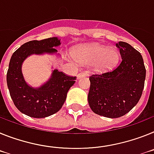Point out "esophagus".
<instances>
[{
	"instance_id": "34e87169",
	"label": "esophagus",
	"mask_w": 154,
	"mask_h": 154,
	"mask_svg": "<svg viewBox=\"0 0 154 154\" xmlns=\"http://www.w3.org/2000/svg\"><path fill=\"white\" fill-rule=\"evenodd\" d=\"M87 76L86 73L85 72H81V73H79L77 74V79H81L82 77H85Z\"/></svg>"
}]
</instances>
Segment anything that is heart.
<instances>
[{
  "label": "heart",
  "instance_id": "obj_1",
  "mask_svg": "<svg viewBox=\"0 0 154 154\" xmlns=\"http://www.w3.org/2000/svg\"><path fill=\"white\" fill-rule=\"evenodd\" d=\"M72 57L83 64L91 63L94 71L101 73L111 69L119 60V53L113 48L100 45H88L74 49Z\"/></svg>",
  "mask_w": 154,
  "mask_h": 154
}]
</instances>
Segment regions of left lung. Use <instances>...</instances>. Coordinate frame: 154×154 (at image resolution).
Listing matches in <instances>:
<instances>
[{
  "label": "left lung",
  "instance_id": "8db88e82",
  "mask_svg": "<svg viewBox=\"0 0 154 154\" xmlns=\"http://www.w3.org/2000/svg\"><path fill=\"white\" fill-rule=\"evenodd\" d=\"M122 60L111 71L94 73L89 77L88 99L95 114L119 118L138 103L144 88L146 68L140 52L125 42H119Z\"/></svg>",
  "mask_w": 154,
  "mask_h": 154
}]
</instances>
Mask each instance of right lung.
Listing matches in <instances>:
<instances>
[{
	"mask_svg": "<svg viewBox=\"0 0 154 154\" xmlns=\"http://www.w3.org/2000/svg\"><path fill=\"white\" fill-rule=\"evenodd\" d=\"M60 45L57 37L42 40H32L21 45L10 60L7 73V84L10 95L16 108L26 116L45 118L60 110L66 101V94L77 77L69 76L63 72L53 70L49 81L39 88L29 87L21 73V64L31 54L56 53L53 47Z\"/></svg>",
	"mask_w": 154,
	"mask_h": 154,
	"instance_id": "right-lung-1",
	"label": "right lung"
}]
</instances>
